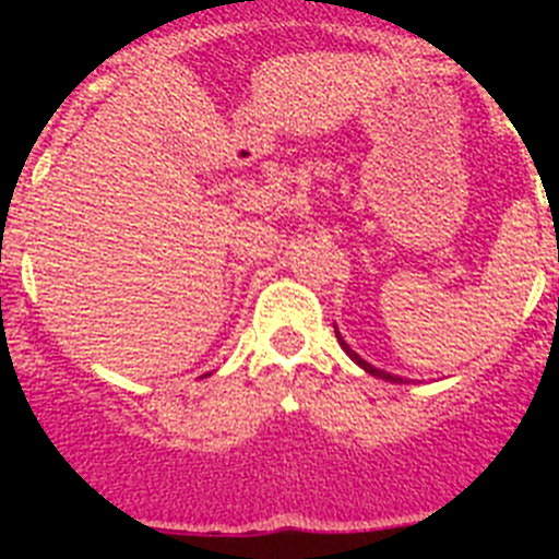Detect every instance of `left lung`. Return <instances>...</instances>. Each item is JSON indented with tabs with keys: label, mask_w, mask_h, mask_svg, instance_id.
<instances>
[{
	"label": "left lung",
	"mask_w": 559,
	"mask_h": 559,
	"mask_svg": "<svg viewBox=\"0 0 559 559\" xmlns=\"http://www.w3.org/2000/svg\"><path fill=\"white\" fill-rule=\"evenodd\" d=\"M335 337H337V343H341V346H343V352H346L348 357H352L354 362L359 365V368H362V370H368L370 376H376V379H386V381H394V384H403V379H397V376L386 373V370H379V368H373V365H370V362H365V359L359 357V354H354L352 348H348V343L343 341V337H341V332H337V330H335Z\"/></svg>",
	"instance_id": "obj_1"
}]
</instances>
